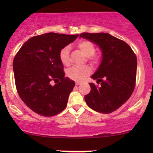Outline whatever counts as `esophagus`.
Here are the masks:
<instances>
[{
	"instance_id": "esophagus-1",
	"label": "esophagus",
	"mask_w": 153,
	"mask_h": 153,
	"mask_svg": "<svg viewBox=\"0 0 153 153\" xmlns=\"http://www.w3.org/2000/svg\"><path fill=\"white\" fill-rule=\"evenodd\" d=\"M75 85H80V82H78V81H77L76 82H75Z\"/></svg>"
}]
</instances>
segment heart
Masks as SVG:
<instances>
[{"label": "heart", "instance_id": "b5f03b06", "mask_svg": "<svg viewBox=\"0 0 153 153\" xmlns=\"http://www.w3.org/2000/svg\"><path fill=\"white\" fill-rule=\"evenodd\" d=\"M77 46L84 55L88 57L93 63H96L97 61L96 57L94 56L96 52V48L94 44L88 40H81L78 43ZM59 59L64 65L68 66L71 64L70 60V47L66 46L63 47L59 52ZM91 69L89 66H75L71 68L67 72V75L72 80L80 81L82 80L85 77L90 75Z\"/></svg>", "mask_w": 153, "mask_h": 153}]
</instances>
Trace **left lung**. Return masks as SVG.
I'll return each instance as SVG.
<instances>
[{"mask_svg": "<svg viewBox=\"0 0 153 153\" xmlns=\"http://www.w3.org/2000/svg\"><path fill=\"white\" fill-rule=\"evenodd\" d=\"M80 38L98 45L102 52L101 62L91 76L101 86L89 83L91 92L85 96L93 110L109 114L118 109L134 91L137 75V57L125 42L108 33H82Z\"/></svg>", "mask_w": 153, "mask_h": 153, "instance_id": "obj_1", "label": "left lung"}]
</instances>
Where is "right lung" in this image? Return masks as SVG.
Instances as JSON below:
<instances>
[{
    "label": "right lung",
    "mask_w": 153,
    "mask_h": 153,
    "mask_svg": "<svg viewBox=\"0 0 153 153\" xmlns=\"http://www.w3.org/2000/svg\"><path fill=\"white\" fill-rule=\"evenodd\" d=\"M79 36L50 32L28 39L13 62L17 92L35 113L52 117L65 108L75 82L65 77L59 52Z\"/></svg>",
    "instance_id": "add662e5"
}]
</instances>
